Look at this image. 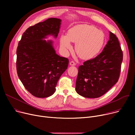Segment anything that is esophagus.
<instances>
[{
    "label": "esophagus",
    "mask_w": 135,
    "mask_h": 135,
    "mask_svg": "<svg viewBox=\"0 0 135 135\" xmlns=\"http://www.w3.org/2000/svg\"><path fill=\"white\" fill-rule=\"evenodd\" d=\"M70 66H75L76 65V63L74 62V61H70Z\"/></svg>",
    "instance_id": "esophagus-1"
}]
</instances>
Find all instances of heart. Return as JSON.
I'll return each mask as SVG.
<instances>
[{"label":"heart","instance_id":"heart-1","mask_svg":"<svg viewBox=\"0 0 135 135\" xmlns=\"http://www.w3.org/2000/svg\"><path fill=\"white\" fill-rule=\"evenodd\" d=\"M70 41L75 44V51L80 58L90 59L101 50L104 42V34L95 26L81 25L71 28L67 35H62L60 44L65 50L72 48Z\"/></svg>","mask_w":135,"mask_h":135}]
</instances>
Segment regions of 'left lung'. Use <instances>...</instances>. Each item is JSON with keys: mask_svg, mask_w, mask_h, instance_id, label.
Segmentation results:
<instances>
[{"mask_svg": "<svg viewBox=\"0 0 135 135\" xmlns=\"http://www.w3.org/2000/svg\"><path fill=\"white\" fill-rule=\"evenodd\" d=\"M123 54L116 35L110 32L109 40L102 52L79 67L76 91L87 98L103 95L118 82Z\"/></svg>", "mask_w": 135, "mask_h": 135, "instance_id": "left-lung-1", "label": "left lung"}]
</instances>
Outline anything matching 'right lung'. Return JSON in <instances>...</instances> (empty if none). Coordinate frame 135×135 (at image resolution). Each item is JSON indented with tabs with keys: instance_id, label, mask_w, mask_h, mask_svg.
<instances>
[{
	"instance_id": "1",
	"label": "right lung",
	"mask_w": 135,
	"mask_h": 135,
	"mask_svg": "<svg viewBox=\"0 0 135 135\" xmlns=\"http://www.w3.org/2000/svg\"><path fill=\"white\" fill-rule=\"evenodd\" d=\"M61 20L50 18L31 26L23 33L17 48L16 69L19 79L33 96H51L61 75L67 69L69 60L57 55L48 35L56 38Z\"/></svg>"
}]
</instances>
